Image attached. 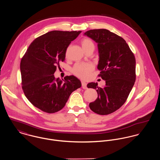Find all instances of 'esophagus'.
Returning a JSON list of instances; mask_svg holds the SVG:
<instances>
[{"instance_id":"obj_1","label":"esophagus","mask_w":160,"mask_h":160,"mask_svg":"<svg viewBox=\"0 0 160 160\" xmlns=\"http://www.w3.org/2000/svg\"><path fill=\"white\" fill-rule=\"evenodd\" d=\"M82 88L83 89H87V83L84 81H82Z\"/></svg>"}]
</instances>
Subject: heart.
Wrapping results in <instances>:
<instances>
[{
    "mask_svg": "<svg viewBox=\"0 0 160 160\" xmlns=\"http://www.w3.org/2000/svg\"><path fill=\"white\" fill-rule=\"evenodd\" d=\"M82 46L84 50L90 47L94 48V45L92 40L87 38L82 40ZM93 69L94 66L91 63H78L73 66L72 72L75 75L79 78H87Z\"/></svg>",
    "mask_w": 160,
    "mask_h": 160,
    "instance_id": "1",
    "label": "heart"
}]
</instances>
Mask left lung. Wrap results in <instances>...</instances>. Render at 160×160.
Here are the masks:
<instances>
[{"label":"left lung","mask_w":160,"mask_h":160,"mask_svg":"<svg viewBox=\"0 0 160 160\" xmlns=\"http://www.w3.org/2000/svg\"><path fill=\"white\" fill-rule=\"evenodd\" d=\"M98 43L99 76L106 81L104 87L91 82L88 88L95 89L98 96L89 107L99 115L110 114L124 104L136 80V59L124 39L104 29L84 33Z\"/></svg>","instance_id":"8db88e82"}]
</instances>
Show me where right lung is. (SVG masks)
Returning <instances> with one entry per match:
<instances>
[{"mask_svg": "<svg viewBox=\"0 0 160 160\" xmlns=\"http://www.w3.org/2000/svg\"><path fill=\"white\" fill-rule=\"evenodd\" d=\"M81 31L48 32L36 38L28 47L20 64L22 88L28 99L47 113L61 110L72 92L82 83L73 75L65 80L55 78L59 62L64 61L68 47Z\"/></svg>", "mask_w": 160, "mask_h": 160, "instance_id": "obj_1", "label": "right lung"}]
</instances>
